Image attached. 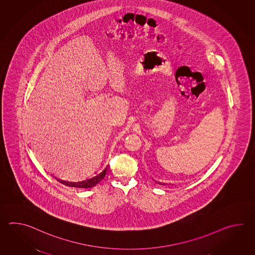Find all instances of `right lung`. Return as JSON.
Instances as JSON below:
<instances>
[{
	"mask_svg": "<svg viewBox=\"0 0 255 255\" xmlns=\"http://www.w3.org/2000/svg\"><path fill=\"white\" fill-rule=\"evenodd\" d=\"M107 172V168L104 169L103 171H101L100 173L93 177L91 179H86V180H83V181H79V182H63L67 186H70V187H77V188H92L93 186L98 184V182L100 180H102L106 175Z\"/></svg>",
	"mask_w": 255,
	"mask_h": 255,
	"instance_id": "1",
	"label": "right lung"
}]
</instances>
